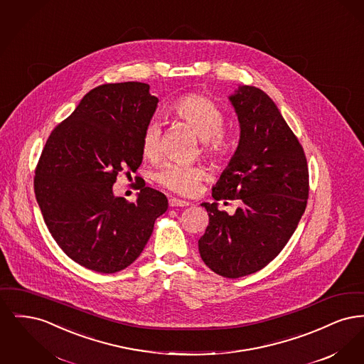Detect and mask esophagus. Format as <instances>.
<instances>
[{"mask_svg": "<svg viewBox=\"0 0 364 364\" xmlns=\"http://www.w3.org/2000/svg\"><path fill=\"white\" fill-rule=\"evenodd\" d=\"M169 206L171 208H187V206H190V202L183 200V199H177V198H171L169 199Z\"/></svg>", "mask_w": 364, "mask_h": 364, "instance_id": "1", "label": "esophagus"}]
</instances>
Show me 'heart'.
Segmentation results:
<instances>
[{"label": "heart", "mask_w": 364, "mask_h": 364, "mask_svg": "<svg viewBox=\"0 0 364 364\" xmlns=\"http://www.w3.org/2000/svg\"><path fill=\"white\" fill-rule=\"evenodd\" d=\"M172 114L186 122L202 139V151L211 159H221L229 151V139L224 131L225 114L211 100L199 94H188L176 101ZM141 154L154 161L161 151V128L150 122L141 136ZM154 180L166 190L178 195L191 196L196 193L200 183L206 178V171L200 166L166 162L153 174Z\"/></svg>", "instance_id": "b5f03b06"}]
</instances>
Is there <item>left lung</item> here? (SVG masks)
<instances>
[{
  "instance_id": "1",
  "label": "left lung",
  "mask_w": 364,
  "mask_h": 364,
  "mask_svg": "<svg viewBox=\"0 0 364 364\" xmlns=\"http://www.w3.org/2000/svg\"><path fill=\"white\" fill-rule=\"evenodd\" d=\"M240 122L235 156L213 188L215 200L240 199L233 215L202 203L208 225L199 239L200 258L226 278L259 272L294 235L309 199L304 150L272 98L240 86L229 97Z\"/></svg>"
}]
</instances>
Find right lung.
<instances>
[{
	"instance_id": "obj_1",
	"label": "right lung",
	"mask_w": 364,
	"mask_h": 364,
	"mask_svg": "<svg viewBox=\"0 0 364 364\" xmlns=\"http://www.w3.org/2000/svg\"><path fill=\"white\" fill-rule=\"evenodd\" d=\"M156 104L146 83L95 87L53 129L39 156L34 191L45 224L86 269L110 274L129 266L168 208L166 196L144 183L134 203L113 195L117 176L131 177L141 164V136Z\"/></svg>"
}]
</instances>
